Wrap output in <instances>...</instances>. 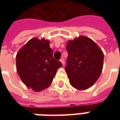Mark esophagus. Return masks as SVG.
Wrapping results in <instances>:
<instances>
[{
    "instance_id": "esophagus-1",
    "label": "esophagus",
    "mask_w": 120,
    "mask_h": 120,
    "mask_svg": "<svg viewBox=\"0 0 120 120\" xmlns=\"http://www.w3.org/2000/svg\"><path fill=\"white\" fill-rule=\"evenodd\" d=\"M60 62H61V63L62 64V65H64V64H65V61H64V59L63 58L60 59Z\"/></svg>"
}]
</instances>
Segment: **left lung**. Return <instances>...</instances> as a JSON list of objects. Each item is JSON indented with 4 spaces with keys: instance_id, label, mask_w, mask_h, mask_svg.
I'll use <instances>...</instances> for the list:
<instances>
[{
    "instance_id": "8db88e82",
    "label": "left lung",
    "mask_w": 120,
    "mask_h": 120,
    "mask_svg": "<svg viewBox=\"0 0 120 120\" xmlns=\"http://www.w3.org/2000/svg\"><path fill=\"white\" fill-rule=\"evenodd\" d=\"M68 52L65 71L71 85L85 90L95 83L103 65V53L88 37L81 36L67 43Z\"/></svg>"
}]
</instances>
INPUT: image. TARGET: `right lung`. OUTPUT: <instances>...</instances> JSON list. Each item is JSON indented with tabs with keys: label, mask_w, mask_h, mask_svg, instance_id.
<instances>
[{
	"label": "right lung",
	"mask_w": 120,
	"mask_h": 120,
	"mask_svg": "<svg viewBox=\"0 0 120 120\" xmlns=\"http://www.w3.org/2000/svg\"><path fill=\"white\" fill-rule=\"evenodd\" d=\"M17 71L22 82L34 91H41L52 83L62 63L52 56L49 41L32 38L16 56Z\"/></svg>",
	"instance_id": "right-lung-1"
}]
</instances>
